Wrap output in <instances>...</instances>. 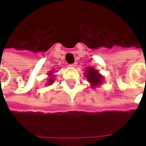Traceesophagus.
I'll return each instance as SVG.
<instances>
[{
	"label": "esophagus",
	"instance_id": "obj_1",
	"mask_svg": "<svg viewBox=\"0 0 146 146\" xmlns=\"http://www.w3.org/2000/svg\"><path fill=\"white\" fill-rule=\"evenodd\" d=\"M76 65H77V63H76V62H74V63L70 64L69 66H70V67H75V66H76Z\"/></svg>",
	"mask_w": 146,
	"mask_h": 146
}]
</instances>
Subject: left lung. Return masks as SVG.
Returning a JSON list of instances; mask_svg holds the SVG:
<instances>
[{"instance_id": "left-lung-1", "label": "left lung", "mask_w": 146, "mask_h": 146, "mask_svg": "<svg viewBox=\"0 0 146 146\" xmlns=\"http://www.w3.org/2000/svg\"><path fill=\"white\" fill-rule=\"evenodd\" d=\"M88 80V82L92 84V88H95V86L100 84L102 82V76L98 73V71L93 68H88L86 71V75Z\"/></svg>"}]
</instances>
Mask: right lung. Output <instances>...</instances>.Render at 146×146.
<instances>
[{
  "mask_svg": "<svg viewBox=\"0 0 146 146\" xmlns=\"http://www.w3.org/2000/svg\"><path fill=\"white\" fill-rule=\"evenodd\" d=\"M54 82V80H53V77H51L50 79L48 80V82L47 83L48 84V85H50V84H51L52 83Z\"/></svg>",
  "mask_w": 146,
  "mask_h": 146,
  "instance_id": "add662e5",
  "label": "right lung"
}]
</instances>
